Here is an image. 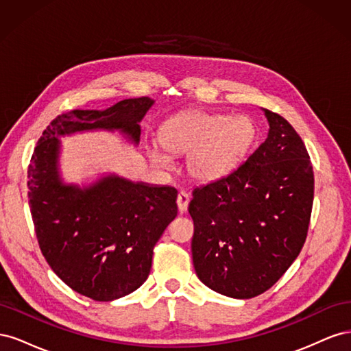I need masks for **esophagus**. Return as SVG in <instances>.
I'll list each match as a JSON object with an SVG mask.
<instances>
[{
	"label": "esophagus",
	"mask_w": 351,
	"mask_h": 351,
	"mask_svg": "<svg viewBox=\"0 0 351 351\" xmlns=\"http://www.w3.org/2000/svg\"><path fill=\"white\" fill-rule=\"evenodd\" d=\"M189 202H190V197L186 192H180L178 196H177V206H178V210L182 212H186L187 210V206H189Z\"/></svg>",
	"instance_id": "1"
}]
</instances>
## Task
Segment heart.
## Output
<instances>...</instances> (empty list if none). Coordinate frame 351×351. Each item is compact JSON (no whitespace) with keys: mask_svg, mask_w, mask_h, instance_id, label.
<instances>
[{"mask_svg":"<svg viewBox=\"0 0 351 351\" xmlns=\"http://www.w3.org/2000/svg\"><path fill=\"white\" fill-rule=\"evenodd\" d=\"M256 136V124L247 115L196 112L169 120L162 143L173 154L190 152V176L200 182H215L231 174L244 161ZM149 158L158 167L171 164V158L156 146L149 149Z\"/></svg>","mask_w":351,"mask_h":351,"instance_id":"1","label":"heart"}]
</instances>
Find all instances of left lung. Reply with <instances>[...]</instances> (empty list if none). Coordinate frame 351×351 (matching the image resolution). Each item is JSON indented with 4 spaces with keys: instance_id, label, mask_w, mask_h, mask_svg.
Listing matches in <instances>:
<instances>
[{
    "instance_id": "1",
    "label": "left lung",
    "mask_w": 351,
    "mask_h": 351,
    "mask_svg": "<svg viewBox=\"0 0 351 351\" xmlns=\"http://www.w3.org/2000/svg\"><path fill=\"white\" fill-rule=\"evenodd\" d=\"M268 137L231 174L193 190V267L210 290L252 299L299 256L313 205V168L302 137L263 110Z\"/></svg>"
}]
</instances>
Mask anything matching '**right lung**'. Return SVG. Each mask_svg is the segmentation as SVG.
Listing matches in <instances>:
<instances>
[{"label":"right lung","instance_id":"add662e5","mask_svg":"<svg viewBox=\"0 0 351 351\" xmlns=\"http://www.w3.org/2000/svg\"><path fill=\"white\" fill-rule=\"evenodd\" d=\"M147 97L58 115L42 133L27 169L29 205L42 254L71 290L97 302L133 293L146 281L154 246L177 217V190L107 176L89 187L58 174V136L120 130L136 145Z\"/></svg>","mask_w":351,"mask_h":351}]
</instances>
